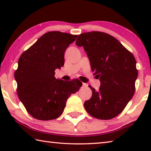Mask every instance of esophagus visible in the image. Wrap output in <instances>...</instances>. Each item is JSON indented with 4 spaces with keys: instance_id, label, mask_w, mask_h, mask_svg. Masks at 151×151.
Segmentation results:
<instances>
[{
    "instance_id": "1",
    "label": "esophagus",
    "mask_w": 151,
    "mask_h": 151,
    "mask_svg": "<svg viewBox=\"0 0 151 151\" xmlns=\"http://www.w3.org/2000/svg\"><path fill=\"white\" fill-rule=\"evenodd\" d=\"M83 86H84V87H88V84H86V83H83Z\"/></svg>"
}]
</instances>
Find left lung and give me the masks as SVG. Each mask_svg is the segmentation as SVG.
Returning a JSON list of instances; mask_svg holds the SVG:
<instances>
[{"label": "left lung", "instance_id": "left-lung-1", "mask_svg": "<svg viewBox=\"0 0 151 151\" xmlns=\"http://www.w3.org/2000/svg\"><path fill=\"white\" fill-rule=\"evenodd\" d=\"M76 45L83 47L91 70L101 83L98 91L89 86L93 94L84 104L85 110L98 119L114 118L134 94L138 76L136 59L118 40L105 32L82 33Z\"/></svg>", "mask_w": 151, "mask_h": 151}]
</instances>
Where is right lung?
I'll return each instance as SVG.
<instances>
[{
  "label": "right lung",
  "instance_id": "right-lung-1",
  "mask_svg": "<svg viewBox=\"0 0 151 151\" xmlns=\"http://www.w3.org/2000/svg\"><path fill=\"white\" fill-rule=\"evenodd\" d=\"M78 35L48 32L22 52L14 72L17 94L34 118L49 121L61 115L71 94L82 86L78 79L64 81L55 77V70L65 63V52Z\"/></svg>",
  "mask_w": 151,
  "mask_h": 151
}]
</instances>
